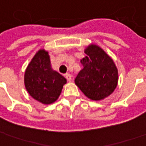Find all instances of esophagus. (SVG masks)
Wrapping results in <instances>:
<instances>
[{
  "label": "esophagus",
  "instance_id": "esophagus-1",
  "mask_svg": "<svg viewBox=\"0 0 146 146\" xmlns=\"http://www.w3.org/2000/svg\"><path fill=\"white\" fill-rule=\"evenodd\" d=\"M64 76H65L66 79L68 81V82H71L72 81V75L68 73H67V74H64Z\"/></svg>",
  "mask_w": 146,
  "mask_h": 146
}]
</instances>
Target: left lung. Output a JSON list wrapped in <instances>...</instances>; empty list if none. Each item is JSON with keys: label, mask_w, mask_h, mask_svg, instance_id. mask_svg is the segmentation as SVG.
Returning <instances> with one entry per match:
<instances>
[{"label": "left lung", "mask_w": 146, "mask_h": 146, "mask_svg": "<svg viewBox=\"0 0 146 146\" xmlns=\"http://www.w3.org/2000/svg\"><path fill=\"white\" fill-rule=\"evenodd\" d=\"M84 52L86 57L81 60L83 68L74 82L90 100H104L112 94L117 86V68L112 58L95 44L88 46Z\"/></svg>", "instance_id": "obj_1"}]
</instances>
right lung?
<instances>
[{"mask_svg":"<svg viewBox=\"0 0 146 146\" xmlns=\"http://www.w3.org/2000/svg\"><path fill=\"white\" fill-rule=\"evenodd\" d=\"M24 82L29 95L43 104L57 100L67 80L51 68L48 52L39 50L25 70Z\"/></svg>","mask_w":146,"mask_h":146,"instance_id":"right-lung-1","label":"right lung"}]
</instances>
